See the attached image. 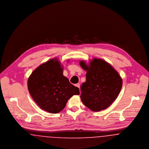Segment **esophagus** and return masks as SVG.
Segmentation results:
<instances>
[{
	"instance_id": "obj_1",
	"label": "esophagus",
	"mask_w": 149,
	"mask_h": 149,
	"mask_svg": "<svg viewBox=\"0 0 149 149\" xmlns=\"http://www.w3.org/2000/svg\"><path fill=\"white\" fill-rule=\"evenodd\" d=\"M75 86L79 88V86H80V85H79V84H76V85H75Z\"/></svg>"
}]
</instances>
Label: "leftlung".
Listing matches in <instances>:
<instances>
[{
    "label": "left lung",
    "instance_id": "obj_1",
    "mask_svg": "<svg viewBox=\"0 0 149 149\" xmlns=\"http://www.w3.org/2000/svg\"><path fill=\"white\" fill-rule=\"evenodd\" d=\"M79 64L87 72L86 81L81 86L82 102L93 111L105 109L121 90L120 76L110 64L100 59L94 58L89 65L84 61Z\"/></svg>",
    "mask_w": 149,
    "mask_h": 149
}]
</instances>
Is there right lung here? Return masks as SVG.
Listing matches in <instances>:
<instances>
[{
	"label": "right lung",
	"instance_id": "add662e5",
	"mask_svg": "<svg viewBox=\"0 0 149 149\" xmlns=\"http://www.w3.org/2000/svg\"><path fill=\"white\" fill-rule=\"evenodd\" d=\"M27 86L32 99L40 108L53 114L62 110L73 95L79 94L78 87L63 76V68L55 58L33 71Z\"/></svg>",
	"mask_w": 149,
	"mask_h": 149
}]
</instances>
